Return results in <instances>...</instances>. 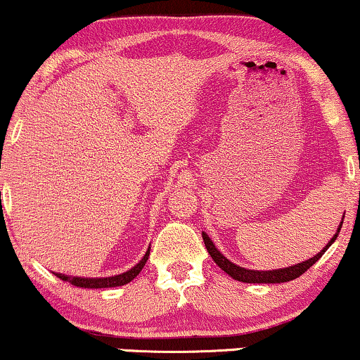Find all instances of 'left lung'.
I'll list each match as a JSON object with an SVG mask.
<instances>
[{"instance_id":"1","label":"left lung","mask_w":360,"mask_h":360,"mask_svg":"<svg viewBox=\"0 0 360 360\" xmlns=\"http://www.w3.org/2000/svg\"><path fill=\"white\" fill-rule=\"evenodd\" d=\"M342 221H344V219H342ZM342 221H340L339 229H337L334 237L330 238V242L327 243V245L323 247L317 255H314L312 259L302 262V264H297V265H292V267L277 269V270H250V269L238 267L237 264L230 262L224 254H220L219 248L214 245V242L210 240V237H208L205 232H202V237H203V242H205L208 254H210V257L214 259L215 264L219 265L224 272H227L230 277L235 278V281L245 282V283H282V282H290V281H294V278L300 277L305 270L312 267V265L316 264L319 259H321V257L323 255V252H326L327 248H329L332 243L335 242L337 235H339L340 229H342Z\"/></svg>"}]
</instances>
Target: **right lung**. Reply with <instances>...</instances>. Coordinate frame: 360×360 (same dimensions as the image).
Returning <instances> with one entry per match:
<instances>
[{"instance_id":"add662e5","label":"right lung","mask_w":360,"mask_h":360,"mask_svg":"<svg viewBox=\"0 0 360 360\" xmlns=\"http://www.w3.org/2000/svg\"><path fill=\"white\" fill-rule=\"evenodd\" d=\"M150 257V248L146 250V254L143 255L139 264L135 267H131L127 272L120 274V275H113V277H72V275H65V274H55L56 277H60L61 281L70 282L75 287H82V288H108V287H120V285H125V283L131 282L133 278L136 277L141 272V269L145 267L146 260Z\"/></svg>"}]
</instances>
